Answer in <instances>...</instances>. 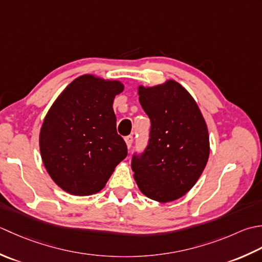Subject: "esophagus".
I'll list each match as a JSON object with an SVG mask.
<instances>
[{
    "mask_svg": "<svg viewBox=\"0 0 262 262\" xmlns=\"http://www.w3.org/2000/svg\"><path fill=\"white\" fill-rule=\"evenodd\" d=\"M125 142H126L127 149H131V147H132V143H133V137H132V136H127V137H125Z\"/></svg>",
    "mask_w": 262,
    "mask_h": 262,
    "instance_id": "obj_1",
    "label": "esophagus"
}]
</instances>
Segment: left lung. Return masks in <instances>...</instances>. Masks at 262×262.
Here are the masks:
<instances>
[{
    "label": "left lung",
    "mask_w": 262,
    "mask_h": 262,
    "mask_svg": "<svg viewBox=\"0 0 262 262\" xmlns=\"http://www.w3.org/2000/svg\"><path fill=\"white\" fill-rule=\"evenodd\" d=\"M139 101L151 122L148 146L131 167L143 194L169 202L189 192L209 158L206 121L193 97L174 80L139 86Z\"/></svg>",
    "instance_id": "8db88e82"
}]
</instances>
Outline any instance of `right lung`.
Masks as SVG:
<instances>
[{
	"mask_svg": "<svg viewBox=\"0 0 262 262\" xmlns=\"http://www.w3.org/2000/svg\"><path fill=\"white\" fill-rule=\"evenodd\" d=\"M123 89L117 80L83 74L47 112L39 133L41 159L52 180L68 193H97L126 157L113 111L115 96Z\"/></svg>",
	"mask_w": 262,
	"mask_h": 262,
	"instance_id": "obj_1",
	"label": "right lung"
}]
</instances>
